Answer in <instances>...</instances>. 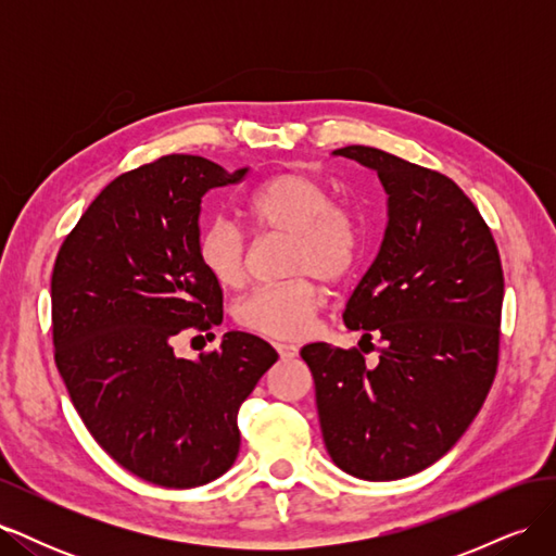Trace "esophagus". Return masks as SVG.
I'll return each mask as SVG.
<instances>
[{
    "label": "esophagus",
    "mask_w": 556,
    "mask_h": 556,
    "mask_svg": "<svg viewBox=\"0 0 556 556\" xmlns=\"http://www.w3.org/2000/svg\"><path fill=\"white\" fill-rule=\"evenodd\" d=\"M274 348L280 355V359H294L299 355V348L290 345V343H274Z\"/></svg>",
    "instance_id": "1"
}]
</instances>
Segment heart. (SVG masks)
I'll return each mask as SVG.
<instances>
[{
  "label": "heart",
  "instance_id": "b5f03b06",
  "mask_svg": "<svg viewBox=\"0 0 556 556\" xmlns=\"http://www.w3.org/2000/svg\"><path fill=\"white\" fill-rule=\"evenodd\" d=\"M245 220L260 231L290 233L288 274L296 280L264 285L243 296L237 319L268 339L296 341L311 331L323 292L308 278L341 280L359 252V225L350 211L331 204L323 182L288 172L252 190L243 201ZM199 262L223 288H239L248 271V241L229 217H213L201 229Z\"/></svg>",
  "mask_w": 556,
  "mask_h": 556
}]
</instances>
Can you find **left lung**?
I'll use <instances>...</instances> for the list:
<instances>
[{
    "label": "left lung",
    "mask_w": 556,
    "mask_h": 556,
    "mask_svg": "<svg viewBox=\"0 0 556 556\" xmlns=\"http://www.w3.org/2000/svg\"><path fill=\"white\" fill-rule=\"evenodd\" d=\"M331 155L376 172L387 194L378 255L345 304V327L383 341L308 343L329 457L362 480H399L439 462L473 422L498 362L503 271L490 227L459 185L371 146ZM365 350V349H364Z\"/></svg>",
    "instance_id": "1"
}]
</instances>
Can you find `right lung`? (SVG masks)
I'll use <instances>...</instances> for the list:
<instances>
[{"instance_id": "obj_1", "label": "right lung", "mask_w": 556, "mask_h": 556, "mask_svg": "<svg viewBox=\"0 0 556 556\" xmlns=\"http://www.w3.org/2000/svg\"><path fill=\"white\" fill-rule=\"evenodd\" d=\"M248 172L166 155L117 176L55 260L53 343L66 392L92 439L160 486L188 490L231 468L241 403L278 359L245 331H227L197 359L174 352L180 336L223 323L220 282L197 250L201 199Z\"/></svg>"}]
</instances>
